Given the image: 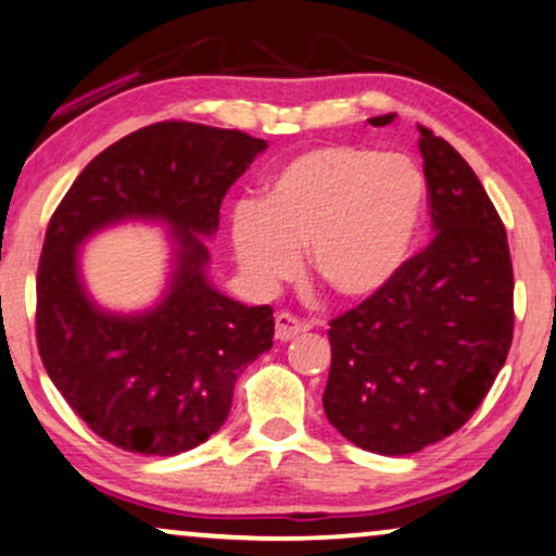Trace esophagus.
I'll return each instance as SVG.
<instances>
[{
    "label": "esophagus",
    "mask_w": 556,
    "mask_h": 556,
    "mask_svg": "<svg viewBox=\"0 0 556 556\" xmlns=\"http://www.w3.org/2000/svg\"><path fill=\"white\" fill-rule=\"evenodd\" d=\"M305 330H307V325L298 320V317L290 313H277V317H274V336H277V340H282V343L298 338L300 332H305Z\"/></svg>",
    "instance_id": "34e87169"
}]
</instances>
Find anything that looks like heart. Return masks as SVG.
<instances>
[{"mask_svg": "<svg viewBox=\"0 0 556 556\" xmlns=\"http://www.w3.org/2000/svg\"><path fill=\"white\" fill-rule=\"evenodd\" d=\"M425 195V177L404 154L313 147L269 177L262 203H236V262L251 282L271 287L298 271L307 247L309 271L332 294L376 298L412 254Z\"/></svg>", "mask_w": 556, "mask_h": 556, "instance_id": "heart-1", "label": "heart"}]
</instances>
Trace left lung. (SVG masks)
I'll use <instances>...</instances> for the list:
<instances>
[{
	"instance_id": "1",
	"label": "left lung",
	"mask_w": 556,
	"mask_h": 556,
	"mask_svg": "<svg viewBox=\"0 0 556 556\" xmlns=\"http://www.w3.org/2000/svg\"><path fill=\"white\" fill-rule=\"evenodd\" d=\"M434 239L387 290L330 323L325 417L353 445L412 455L472 417L514 338L498 213L453 144L419 127Z\"/></svg>"
}]
</instances>
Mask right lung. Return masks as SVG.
Returning <instances> with one entry per match:
<instances>
[{"mask_svg": "<svg viewBox=\"0 0 556 556\" xmlns=\"http://www.w3.org/2000/svg\"><path fill=\"white\" fill-rule=\"evenodd\" d=\"M264 150L239 129L152 124L88 162L50 218L37 348L71 409L111 445L157 457L198 447L226 421L239 374L271 348V307L220 294L205 247L228 188ZM127 219L168 228L174 269L152 308L124 316L94 305L77 251Z\"/></svg>", "mask_w": 556, "mask_h": 556, "instance_id": "1", "label": "right lung"}]
</instances>
